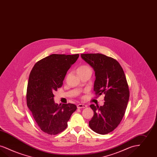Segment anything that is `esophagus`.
Listing matches in <instances>:
<instances>
[{
    "instance_id": "esophagus-1",
    "label": "esophagus",
    "mask_w": 157,
    "mask_h": 157,
    "mask_svg": "<svg viewBox=\"0 0 157 157\" xmlns=\"http://www.w3.org/2000/svg\"><path fill=\"white\" fill-rule=\"evenodd\" d=\"M87 106L85 105H83V104H78L77 105V108L78 109H82V108H85Z\"/></svg>"
}]
</instances>
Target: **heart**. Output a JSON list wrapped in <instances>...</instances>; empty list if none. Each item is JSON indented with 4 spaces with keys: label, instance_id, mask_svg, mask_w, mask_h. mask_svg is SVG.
<instances>
[{
    "label": "heart",
    "instance_id": "obj_1",
    "mask_svg": "<svg viewBox=\"0 0 157 157\" xmlns=\"http://www.w3.org/2000/svg\"><path fill=\"white\" fill-rule=\"evenodd\" d=\"M87 70H91V69L88 66H86V65H82V66L79 67L77 69V72H82V71H87Z\"/></svg>",
    "mask_w": 157,
    "mask_h": 157
}]
</instances>
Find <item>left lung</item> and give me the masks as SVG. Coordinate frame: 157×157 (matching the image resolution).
I'll return each instance as SVG.
<instances>
[{
  "label": "left lung",
  "mask_w": 157,
  "mask_h": 157,
  "mask_svg": "<svg viewBox=\"0 0 157 157\" xmlns=\"http://www.w3.org/2000/svg\"><path fill=\"white\" fill-rule=\"evenodd\" d=\"M81 57L95 71V94H105L103 106H90L94 114L89 125L96 133L106 134L119 125L125 114L130 96L125 74L112 57L99 53L82 54Z\"/></svg>",
  "instance_id": "left-lung-1"
}]
</instances>
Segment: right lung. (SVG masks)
Returning <instances> with one entry per match:
<instances>
[{"label": "right lung", "instance_id": "obj_1", "mask_svg": "<svg viewBox=\"0 0 157 157\" xmlns=\"http://www.w3.org/2000/svg\"><path fill=\"white\" fill-rule=\"evenodd\" d=\"M79 54H51L35 63L30 74L27 88V105L43 132L56 135L67 127L74 104L58 105L53 92L63 86V81Z\"/></svg>", "mask_w": 157, "mask_h": 157}]
</instances>
